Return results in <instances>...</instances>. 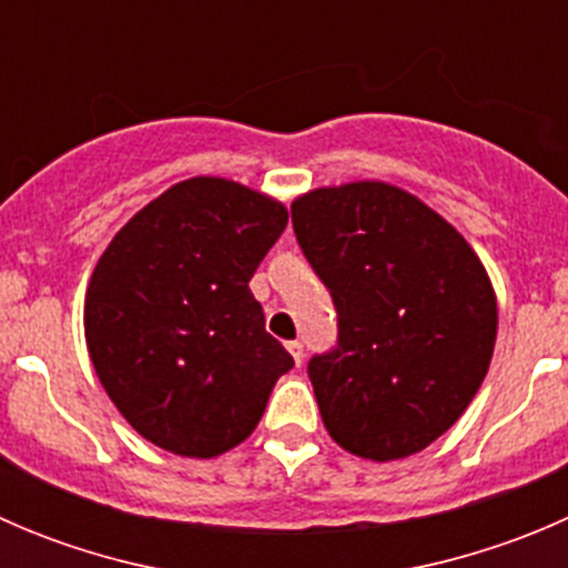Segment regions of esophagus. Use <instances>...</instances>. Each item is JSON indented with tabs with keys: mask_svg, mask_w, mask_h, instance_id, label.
Wrapping results in <instances>:
<instances>
[{
	"mask_svg": "<svg viewBox=\"0 0 568 568\" xmlns=\"http://www.w3.org/2000/svg\"><path fill=\"white\" fill-rule=\"evenodd\" d=\"M285 346H288V352H291V357H294V363L302 365V359H305V348H302V343L300 341H288V343H285Z\"/></svg>",
	"mask_w": 568,
	"mask_h": 568,
	"instance_id": "34e87169",
	"label": "esophagus"
}]
</instances>
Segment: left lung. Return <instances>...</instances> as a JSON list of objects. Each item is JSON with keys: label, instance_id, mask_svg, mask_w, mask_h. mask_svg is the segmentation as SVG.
Here are the masks:
<instances>
[{"label": "left lung", "instance_id": "1", "mask_svg": "<svg viewBox=\"0 0 568 568\" xmlns=\"http://www.w3.org/2000/svg\"><path fill=\"white\" fill-rule=\"evenodd\" d=\"M291 214L337 311V348L307 365L326 432L359 459L420 454L489 371L486 266L445 216L387 181L311 189Z\"/></svg>", "mask_w": 568, "mask_h": 568}]
</instances>
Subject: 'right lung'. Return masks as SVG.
I'll return each instance as SVG.
<instances>
[{
    "label": "right lung",
    "mask_w": 568,
    "mask_h": 568,
    "mask_svg": "<svg viewBox=\"0 0 568 568\" xmlns=\"http://www.w3.org/2000/svg\"><path fill=\"white\" fill-rule=\"evenodd\" d=\"M285 225L272 194L194 175L106 244L84 294V341L109 400L148 443L214 459L255 432L294 368L250 291Z\"/></svg>",
    "instance_id": "1"
}]
</instances>
